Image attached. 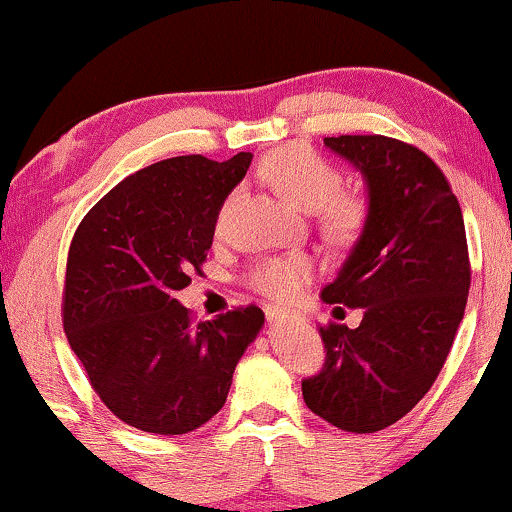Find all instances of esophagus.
<instances>
[{
    "mask_svg": "<svg viewBox=\"0 0 512 512\" xmlns=\"http://www.w3.org/2000/svg\"><path fill=\"white\" fill-rule=\"evenodd\" d=\"M264 313H267L269 322H279V320H284V317H289V313H284V310H279V308H264Z\"/></svg>",
    "mask_w": 512,
    "mask_h": 512,
    "instance_id": "esophagus-1",
    "label": "esophagus"
}]
</instances>
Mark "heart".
Masks as SVG:
<instances>
[{"instance_id":"heart-1","label":"heart","mask_w":512,"mask_h":512,"mask_svg":"<svg viewBox=\"0 0 512 512\" xmlns=\"http://www.w3.org/2000/svg\"><path fill=\"white\" fill-rule=\"evenodd\" d=\"M262 178L289 199L293 207L315 211L322 238L332 245H351L361 238L370 219L366 195L344 190V173L305 144H286L269 151L260 166ZM238 192L223 199L214 231L221 236L236 207ZM315 276V262L303 252L272 255L245 269V286L276 303H289L308 289Z\"/></svg>"}]
</instances>
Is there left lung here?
Here are the masks:
<instances>
[{"instance_id": "1", "label": "left lung", "mask_w": 512, "mask_h": 512, "mask_svg": "<svg viewBox=\"0 0 512 512\" xmlns=\"http://www.w3.org/2000/svg\"><path fill=\"white\" fill-rule=\"evenodd\" d=\"M325 144L363 173L370 219L322 298L363 308V320L320 327L325 363L303 380V399L342 431L375 433L421 402L450 354L472 279L467 236L448 178L414 144L383 134Z\"/></svg>"}]
</instances>
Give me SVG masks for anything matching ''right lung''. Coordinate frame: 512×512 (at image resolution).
Listing matches in <instances>:
<instances>
[{"mask_svg": "<svg viewBox=\"0 0 512 512\" xmlns=\"http://www.w3.org/2000/svg\"><path fill=\"white\" fill-rule=\"evenodd\" d=\"M252 154L175 156L115 185L81 219L67 255L62 322L96 395L120 421L158 436L207 424L264 313L240 305L195 322L175 291L202 272L223 199Z\"/></svg>", "mask_w": 512, "mask_h": 512, "instance_id": "add662e5", "label": "right lung"}]
</instances>
